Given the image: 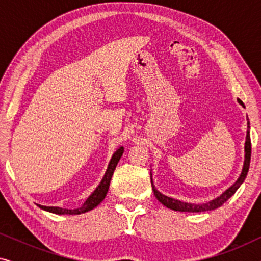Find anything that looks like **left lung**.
Returning a JSON list of instances; mask_svg holds the SVG:
<instances>
[{
    "instance_id": "left-lung-1",
    "label": "left lung",
    "mask_w": 261,
    "mask_h": 261,
    "mask_svg": "<svg viewBox=\"0 0 261 261\" xmlns=\"http://www.w3.org/2000/svg\"><path fill=\"white\" fill-rule=\"evenodd\" d=\"M238 102L240 103L242 107H245L244 102L241 101L240 98H238ZM247 135H246V142H245V162H244V167H242V172L240 177L238 178V180L231 185L230 188H228L226 191L223 192L222 195L216 197L213 201L202 203V204H196V203H187L183 201H179V199H174L172 197H167V196L163 195L162 192L156 190L154 185H153L152 180V174H151V183H152V189L153 192H154V196L156 199L166 206V208L176 210V212H184V213H202V212H209V210L217 209L219 206L223 204L224 202H227L231 196L235 194V191L240 188V185L244 183L246 176H247V172L249 170V163H251V135H249V121L247 122Z\"/></svg>"
}]
</instances>
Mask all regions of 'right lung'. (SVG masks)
Returning <instances> with one entry per match:
<instances>
[{
  "label": "right lung",
  "instance_id": "obj_1",
  "mask_svg": "<svg viewBox=\"0 0 261 261\" xmlns=\"http://www.w3.org/2000/svg\"><path fill=\"white\" fill-rule=\"evenodd\" d=\"M123 154V147H120L116 149V152L114 153L112 159H110L108 169H107L105 177L102 178L101 183L98 184V187L95 189V191L89 196L87 198V201L84 202V204L81 206V208L77 209H65V208H59V206H45V205H40L37 204L39 208L42 210H46V212L53 213V214H58V215H78V214H83L87 213L89 210H92L94 208H96L99 203H101L105 197L107 196V192H108L109 189V184L110 180H112L113 173L115 171V167L119 163V160L121 156Z\"/></svg>",
  "mask_w": 261,
  "mask_h": 261
}]
</instances>
